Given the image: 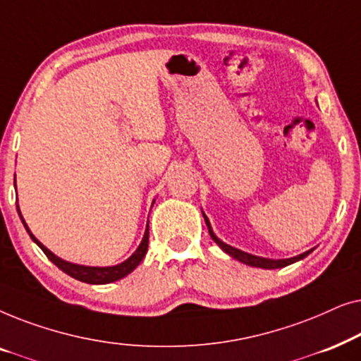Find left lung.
<instances>
[{
    "label": "left lung",
    "mask_w": 361,
    "mask_h": 361,
    "mask_svg": "<svg viewBox=\"0 0 361 361\" xmlns=\"http://www.w3.org/2000/svg\"><path fill=\"white\" fill-rule=\"evenodd\" d=\"M204 219H205L207 228H209V233H210V236H212V240H214L215 243L219 245L220 248L224 250L226 255H230L233 259H238L240 263H245V264H248V266H255V268H263V269H278V268H284V266L293 264V263H295V261L304 259L305 256L310 255V253H312V251H314V248H312V250L305 251V253H302V255L294 256V258H288V259L261 258V256H255V255L245 253V251H241V250H238V248H233V246L224 243V241H221V240L219 238V236H216V235L214 233V230H212V226H210V221H209V219H207V216H205V214H204Z\"/></svg>",
    "instance_id": "left-lung-1"
}]
</instances>
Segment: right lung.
<instances>
[{"instance_id": "1", "label": "right lung", "mask_w": 361, "mask_h": 361, "mask_svg": "<svg viewBox=\"0 0 361 361\" xmlns=\"http://www.w3.org/2000/svg\"><path fill=\"white\" fill-rule=\"evenodd\" d=\"M16 180V179H14ZM16 185V184H14ZM16 209H18V214L21 216L23 220V225L24 228L27 230L29 236H31L34 243H36L39 248L44 251V255L47 256L49 259L52 261L54 264L57 266L59 269H62L63 273L72 276L73 279L77 281H82V283H87V284H108V283H113V281H118L121 278H125L131 273L133 269H136V266L141 263L142 258L146 256V251H147V243H149V225H146V231H145V236H142L140 246H137V250L133 253L130 258L126 261H123V263L116 264V266H83V264H73V263H68V261H63L62 258H59L52 253L51 250H47L46 246H44L41 241H39L36 236L31 233V230L27 228L26 221H24L23 215H21V210H19V205L16 204Z\"/></svg>"}]
</instances>
